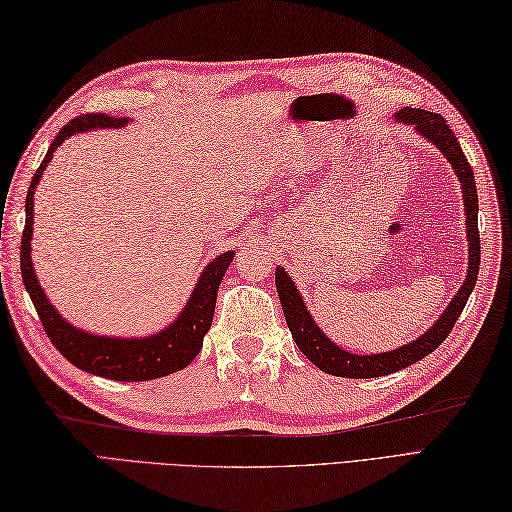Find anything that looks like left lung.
Listing matches in <instances>:
<instances>
[{
  "instance_id": "left-lung-1",
  "label": "left lung",
  "mask_w": 512,
  "mask_h": 512,
  "mask_svg": "<svg viewBox=\"0 0 512 512\" xmlns=\"http://www.w3.org/2000/svg\"><path fill=\"white\" fill-rule=\"evenodd\" d=\"M396 123L413 127V132L420 134L424 140H429L433 147L440 149V154L447 158L455 176L460 180L462 187V202H464V215H466V242H469V268H466V279L455 292V297L444 312L438 317V321L431 328L420 334L418 339H413L407 345H400L391 352L380 354H354L343 350L341 345H336L328 334H325L317 321L312 319L306 303H303L301 292L297 290L295 281L286 273L284 266H277L275 270V284L277 295L284 308V317L288 328L292 332L299 350L308 356V361L317 365L321 372L343 378H376L400 372L413 363H418L420 358L431 354L436 347L447 339L449 332L453 330L455 321L462 314L466 301H469L471 292L475 288L477 273H480V231H477V189H475V176L473 169L466 160L464 151L458 143V138L451 132L447 121L436 112L427 110H413V107H402L394 114Z\"/></svg>"
}]
</instances>
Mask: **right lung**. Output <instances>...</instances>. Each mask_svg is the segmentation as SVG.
I'll return each instance as SVG.
<instances>
[{
  "mask_svg": "<svg viewBox=\"0 0 512 512\" xmlns=\"http://www.w3.org/2000/svg\"><path fill=\"white\" fill-rule=\"evenodd\" d=\"M127 123L132 121L129 118H112L105 114L79 116L65 125L59 136L52 140L46 158H43L35 176H32L26 195V226L24 235H21V279H24L28 295L32 303H35V310L48 339L74 367L94 376L123 380V383H138V380H154L160 376L176 374L198 356V352L202 350L204 334L209 332L213 323L217 288H220L222 277L233 262L235 250H226V253L211 259L198 277V284H195L187 306L180 310L178 317L167 328L149 336H101L76 328V325L61 317V312L52 306L46 290L39 284L30 257L32 224H35V189L43 171L48 167V162L52 160L54 151L70 136L92 132V129H121Z\"/></svg>",
  "mask_w": 512,
  "mask_h": 512,
  "instance_id": "right-lung-1",
  "label": "right lung"
}]
</instances>
